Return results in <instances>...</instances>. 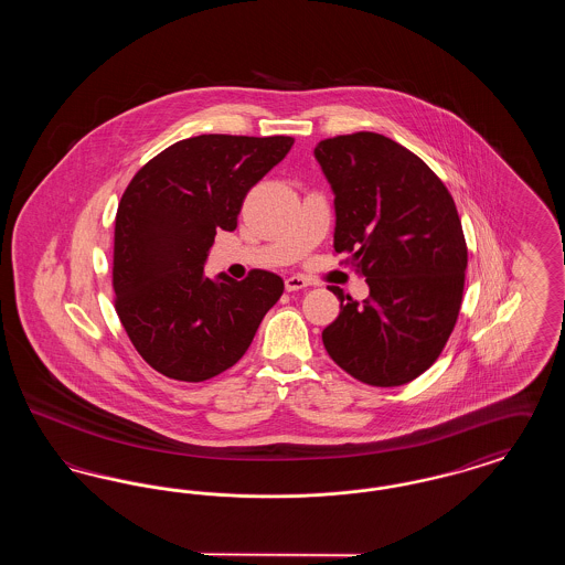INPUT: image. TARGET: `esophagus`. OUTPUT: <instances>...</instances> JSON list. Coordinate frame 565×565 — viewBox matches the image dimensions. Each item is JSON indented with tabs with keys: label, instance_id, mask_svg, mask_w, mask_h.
<instances>
[{
	"label": "esophagus",
	"instance_id": "esophagus-1",
	"mask_svg": "<svg viewBox=\"0 0 565 565\" xmlns=\"http://www.w3.org/2000/svg\"><path fill=\"white\" fill-rule=\"evenodd\" d=\"M307 286H311V281H309L307 277H302V275H292V277H288V279H286V290H288V292L305 290Z\"/></svg>",
	"mask_w": 565,
	"mask_h": 565
}]
</instances>
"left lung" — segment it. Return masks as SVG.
Wrapping results in <instances>:
<instances>
[{
    "label": "left lung",
    "instance_id": "left-lung-1",
    "mask_svg": "<svg viewBox=\"0 0 565 565\" xmlns=\"http://www.w3.org/2000/svg\"><path fill=\"white\" fill-rule=\"evenodd\" d=\"M316 159L334 190V252L366 277L362 302L341 298L322 332L353 379L396 387L426 373L456 328L468 247L456 201L417 154L385 135L322 139Z\"/></svg>",
    "mask_w": 565,
    "mask_h": 565
}]
</instances>
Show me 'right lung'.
<instances>
[{"label": "right lung", "instance_id": "add662e5", "mask_svg": "<svg viewBox=\"0 0 565 565\" xmlns=\"http://www.w3.org/2000/svg\"><path fill=\"white\" fill-rule=\"evenodd\" d=\"M295 137L196 135L146 162L118 203L114 307L137 353L161 375L199 383L242 360L284 281L254 269L243 281L203 265L215 231H235L243 199Z\"/></svg>", "mask_w": 565, "mask_h": 565}]
</instances>
